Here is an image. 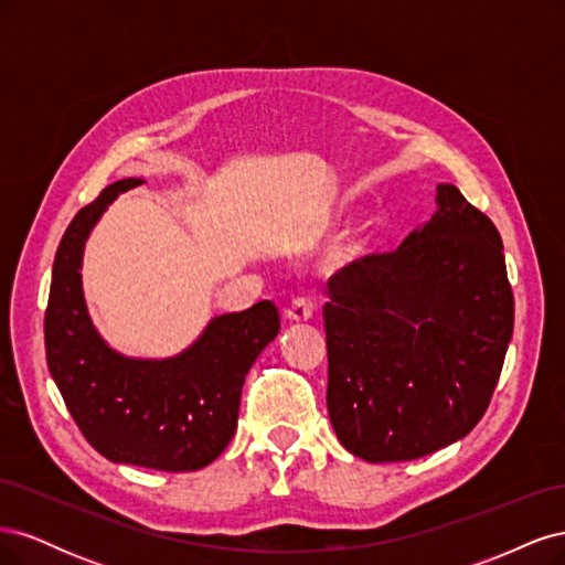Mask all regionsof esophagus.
Listing matches in <instances>:
<instances>
[{
	"mask_svg": "<svg viewBox=\"0 0 565 565\" xmlns=\"http://www.w3.org/2000/svg\"><path fill=\"white\" fill-rule=\"evenodd\" d=\"M289 320H297L303 322L313 316V301L306 299V297H297L292 303H289V309L285 313Z\"/></svg>",
	"mask_w": 565,
	"mask_h": 565,
	"instance_id": "1",
	"label": "esophagus"
}]
</instances>
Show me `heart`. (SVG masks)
Wrapping results in <instances>:
<instances>
[{
	"label": "heart",
	"instance_id": "1",
	"mask_svg": "<svg viewBox=\"0 0 565 565\" xmlns=\"http://www.w3.org/2000/svg\"><path fill=\"white\" fill-rule=\"evenodd\" d=\"M358 249H361V243H358L355 237H347V241H341V243L334 247V262H339V264L351 262L353 256L358 254Z\"/></svg>",
	"mask_w": 565,
	"mask_h": 565
}]
</instances>
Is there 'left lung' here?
<instances>
[{"label": "left lung", "instance_id": "8db88e82", "mask_svg": "<svg viewBox=\"0 0 565 565\" xmlns=\"http://www.w3.org/2000/svg\"><path fill=\"white\" fill-rule=\"evenodd\" d=\"M396 252L330 278L328 413L349 452L407 461L465 438L498 386L514 332L502 237L452 183Z\"/></svg>", "mask_w": 565, "mask_h": 565}]
</instances>
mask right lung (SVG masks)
<instances>
[{
	"mask_svg": "<svg viewBox=\"0 0 565 565\" xmlns=\"http://www.w3.org/2000/svg\"><path fill=\"white\" fill-rule=\"evenodd\" d=\"M141 183H110L67 226L44 316L46 363L79 431L106 459L158 471H198L231 443L245 377L280 332V316L270 301L216 316L195 344L162 361L110 349L84 301L82 254L108 204Z\"/></svg>",
	"mask_w": 565,
	"mask_h": 565,
	"instance_id": "obj_1",
	"label": "right lung"
}]
</instances>
